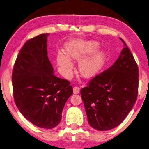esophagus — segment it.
<instances>
[{
	"label": "esophagus",
	"instance_id": "34e87169",
	"mask_svg": "<svg viewBox=\"0 0 149 149\" xmlns=\"http://www.w3.org/2000/svg\"><path fill=\"white\" fill-rule=\"evenodd\" d=\"M73 90H74V94H78L79 93V88L77 86H74L73 88Z\"/></svg>",
	"mask_w": 149,
	"mask_h": 149
}]
</instances>
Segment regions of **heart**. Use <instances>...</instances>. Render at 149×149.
Masks as SVG:
<instances>
[{
  "label": "heart",
  "instance_id": "obj_1",
  "mask_svg": "<svg viewBox=\"0 0 149 149\" xmlns=\"http://www.w3.org/2000/svg\"><path fill=\"white\" fill-rule=\"evenodd\" d=\"M98 44L95 41L84 42L77 40L66 45V54L60 53L57 55V63L61 70L65 74H69L73 69L72 61L81 60L85 56L95 52ZM103 51H97L79 62V70L84 77H92L98 74L103 66L105 61Z\"/></svg>",
  "mask_w": 149,
  "mask_h": 149
}]
</instances>
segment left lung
I'll return each mask as SVG.
<instances>
[{
    "label": "left lung",
    "mask_w": 149,
    "mask_h": 149,
    "mask_svg": "<svg viewBox=\"0 0 149 149\" xmlns=\"http://www.w3.org/2000/svg\"><path fill=\"white\" fill-rule=\"evenodd\" d=\"M120 39L123 49L114 64L80 91L88 123L99 131L121 123L137 99L138 65L126 43Z\"/></svg>",
    "instance_id": "1"
}]
</instances>
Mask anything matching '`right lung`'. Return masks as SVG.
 <instances>
[{
  "label": "right lung",
  "instance_id": "1",
  "mask_svg": "<svg viewBox=\"0 0 149 149\" xmlns=\"http://www.w3.org/2000/svg\"><path fill=\"white\" fill-rule=\"evenodd\" d=\"M42 33L28 40L16 58L12 72L17 107L39 127L51 129L61 121L65 104L73 94L67 79L53 74L47 55V37Z\"/></svg>",
  "mask_w": 149,
  "mask_h": 149
}]
</instances>
